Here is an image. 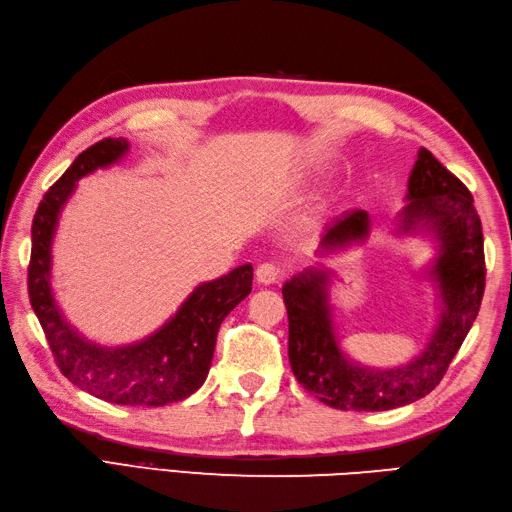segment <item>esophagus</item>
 <instances>
[{
  "label": "esophagus",
  "instance_id": "esophagus-1",
  "mask_svg": "<svg viewBox=\"0 0 512 512\" xmlns=\"http://www.w3.org/2000/svg\"><path fill=\"white\" fill-rule=\"evenodd\" d=\"M255 277H257V282L264 284V286L277 284L279 277H282V268H279V266L273 264V262H264V264L257 266Z\"/></svg>",
  "mask_w": 512,
  "mask_h": 512
}]
</instances>
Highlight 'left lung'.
<instances>
[{
    "label": "left lung",
    "mask_w": 512,
    "mask_h": 512,
    "mask_svg": "<svg viewBox=\"0 0 512 512\" xmlns=\"http://www.w3.org/2000/svg\"><path fill=\"white\" fill-rule=\"evenodd\" d=\"M404 199L393 235L426 237L435 246V257L422 268L435 290V326L422 353L390 368L359 364L342 348L330 270L308 266L282 286L290 368L308 393L339 410H390L426 397L444 377L482 304L484 235L468 188L430 150L419 148ZM368 230L366 210L344 213L326 226L317 255L362 244Z\"/></svg>",
    "instance_id": "obj_1"
}]
</instances>
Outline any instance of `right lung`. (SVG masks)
<instances>
[{"instance_id": "add662e5", "label": "right lung", "mask_w": 512, "mask_h": 512, "mask_svg": "<svg viewBox=\"0 0 512 512\" xmlns=\"http://www.w3.org/2000/svg\"><path fill=\"white\" fill-rule=\"evenodd\" d=\"M124 137H106L86 148L48 188L33 219L28 297L42 324L57 366L77 388L122 406H166L182 402L206 382L217 330L253 288V266L202 282L153 333L130 344L106 346L79 333L59 308L53 290V242L59 217L82 177L110 168L128 155Z\"/></svg>"}]
</instances>
